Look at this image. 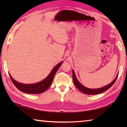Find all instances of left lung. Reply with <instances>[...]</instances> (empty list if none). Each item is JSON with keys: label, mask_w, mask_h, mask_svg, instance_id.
Masks as SVG:
<instances>
[{"label": "left lung", "mask_w": 127, "mask_h": 127, "mask_svg": "<svg viewBox=\"0 0 127 127\" xmlns=\"http://www.w3.org/2000/svg\"><path fill=\"white\" fill-rule=\"evenodd\" d=\"M118 76V74L117 76L115 77V78L114 79V80L111 82L110 84L107 85L105 86L100 88V89H89V88H87L85 87L84 86H83L79 82V81L77 80V79L76 77V75H75L74 70H72V77H73V81L74 84L76 86V87L78 89L79 91H81L82 92H83V94H87V95H96V94H99L101 93H102L105 91H106V90H108L112 86L114 85V83H115V82L117 79V77Z\"/></svg>", "instance_id": "left-lung-1"}]
</instances>
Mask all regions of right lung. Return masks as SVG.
Wrapping results in <instances>:
<instances>
[{"instance_id":"1","label":"right lung","mask_w":127,"mask_h":127,"mask_svg":"<svg viewBox=\"0 0 127 127\" xmlns=\"http://www.w3.org/2000/svg\"><path fill=\"white\" fill-rule=\"evenodd\" d=\"M62 63H63V62H61V63L58 64L53 69L49 76L46 78H45L44 80L40 82L33 83V84H23V83L18 82L15 81L9 74L13 83L20 91L27 94H41L45 91L50 86L56 72Z\"/></svg>"}]
</instances>
